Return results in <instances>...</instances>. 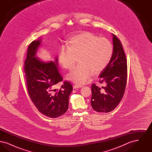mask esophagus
I'll list each match as a JSON object with an SVG mask.
<instances>
[{"mask_svg":"<svg viewBox=\"0 0 152 152\" xmlns=\"http://www.w3.org/2000/svg\"><path fill=\"white\" fill-rule=\"evenodd\" d=\"M81 87H83V86H81V85H79V84H76V85L74 86L75 88H81Z\"/></svg>","mask_w":152,"mask_h":152,"instance_id":"esophagus-1","label":"esophagus"}]
</instances>
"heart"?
<instances>
[{"label":"heart","mask_w":152,"mask_h":152,"mask_svg":"<svg viewBox=\"0 0 152 152\" xmlns=\"http://www.w3.org/2000/svg\"><path fill=\"white\" fill-rule=\"evenodd\" d=\"M113 45L105 37H100L89 32L73 36L67 48L62 47L58 61L62 66L70 69L77 58L79 65L69 73L68 79L77 84H84L93 73L103 71L109 64L113 53Z\"/></svg>","instance_id":"1"}]
</instances>
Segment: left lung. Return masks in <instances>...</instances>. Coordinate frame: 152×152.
Listing matches in <instances>:
<instances>
[{
    "mask_svg": "<svg viewBox=\"0 0 152 152\" xmlns=\"http://www.w3.org/2000/svg\"><path fill=\"white\" fill-rule=\"evenodd\" d=\"M113 53L108 66L99 76L100 83H105L101 88L92 84L91 105L98 112L108 113L119 104L124 94L127 79V60L123 45L116 35L112 34Z\"/></svg>",
    "mask_w": 152,
    "mask_h": 152,
    "instance_id": "1",
    "label": "left lung"
}]
</instances>
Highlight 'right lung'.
Here are the masks:
<instances>
[{
  "label": "right lung",
  "mask_w": 152,
  "mask_h": 152,
  "mask_svg": "<svg viewBox=\"0 0 152 152\" xmlns=\"http://www.w3.org/2000/svg\"><path fill=\"white\" fill-rule=\"evenodd\" d=\"M41 42V39L35 40L28 45L24 68L27 90L31 100L41 113L56 118L68 110L73 87L70 83L64 81L60 89H53L63 80L58 69V58H56L55 62H45L36 57Z\"/></svg>",
  "instance_id": "right-lung-1"
}]
</instances>
